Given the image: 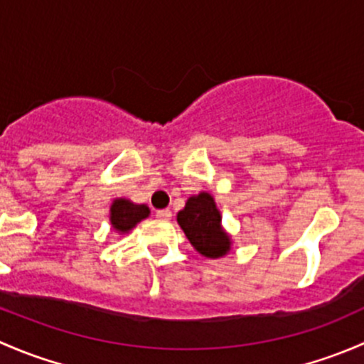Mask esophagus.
Wrapping results in <instances>:
<instances>
[{"label": "esophagus", "instance_id": "esophagus-1", "mask_svg": "<svg viewBox=\"0 0 364 364\" xmlns=\"http://www.w3.org/2000/svg\"><path fill=\"white\" fill-rule=\"evenodd\" d=\"M171 216H172L171 209H159V211H156V218L159 220H171Z\"/></svg>", "mask_w": 364, "mask_h": 364}]
</instances>
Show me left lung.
Segmentation results:
<instances>
[{"label": "left lung", "mask_w": 364, "mask_h": 364, "mask_svg": "<svg viewBox=\"0 0 364 364\" xmlns=\"http://www.w3.org/2000/svg\"><path fill=\"white\" fill-rule=\"evenodd\" d=\"M178 223L200 255L218 259L229 253L232 241L223 230L222 215L211 193L200 192L190 197L178 213Z\"/></svg>", "instance_id": "1"}]
</instances>
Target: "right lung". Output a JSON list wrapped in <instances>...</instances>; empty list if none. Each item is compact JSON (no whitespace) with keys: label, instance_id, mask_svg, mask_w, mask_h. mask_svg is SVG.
<instances>
[{"label":"right lung","instance_id":"add662e5","mask_svg":"<svg viewBox=\"0 0 364 364\" xmlns=\"http://www.w3.org/2000/svg\"><path fill=\"white\" fill-rule=\"evenodd\" d=\"M148 216L149 208L146 204H134L128 199H114L111 204V225L121 234H127Z\"/></svg>","mask_w":364,"mask_h":364}]
</instances>
